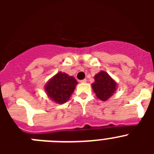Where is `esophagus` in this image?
I'll list each match as a JSON object with an SVG mask.
<instances>
[{
	"label": "esophagus",
	"instance_id": "34e87169",
	"mask_svg": "<svg viewBox=\"0 0 154 154\" xmlns=\"http://www.w3.org/2000/svg\"><path fill=\"white\" fill-rule=\"evenodd\" d=\"M80 82H81V83H85V82H86V79L80 80Z\"/></svg>",
	"mask_w": 154,
	"mask_h": 154
}]
</instances>
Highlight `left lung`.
<instances>
[{"label":"left lung","instance_id":"1","mask_svg":"<svg viewBox=\"0 0 154 154\" xmlns=\"http://www.w3.org/2000/svg\"><path fill=\"white\" fill-rule=\"evenodd\" d=\"M94 79L95 82L92 83V88L96 96L102 101L108 100L117 89L116 82L105 71H100Z\"/></svg>","mask_w":154,"mask_h":154}]
</instances>
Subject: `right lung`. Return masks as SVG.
Returning a JSON list of instances; mask_svg holds the SVG:
<instances>
[{"mask_svg":"<svg viewBox=\"0 0 154 154\" xmlns=\"http://www.w3.org/2000/svg\"><path fill=\"white\" fill-rule=\"evenodd\" d=\"M77 84L78 82L73 76L58 72L46 83L45 91L54 103L63 104L71 97Z\"/></svg>","mask_w":154,"mask_h":154,"instance_id":"1","label":"right lung"}]
</instances>
